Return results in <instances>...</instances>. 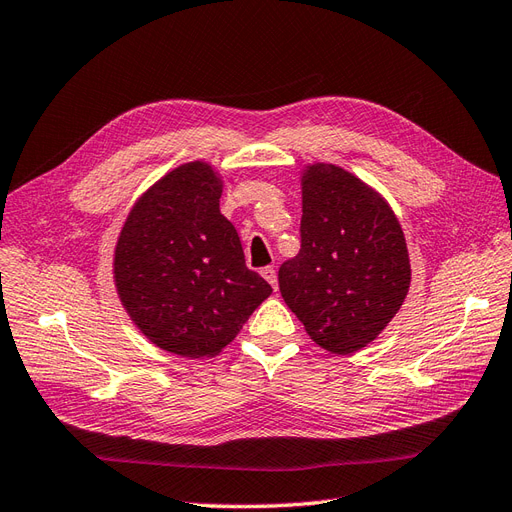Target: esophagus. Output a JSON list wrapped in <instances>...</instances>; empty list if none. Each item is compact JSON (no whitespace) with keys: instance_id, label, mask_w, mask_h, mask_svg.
I'll return each mask as SVG.
<instances>
[{"instance_id":"1","label":"esophagus","mask_w":512,"mask_h":512,"mask_svg":"<svg viewBox=\"0 0 512 512\" xmlns=\"http://www.w3.org/2000/svg\"><path fill=\"white\" fill-rule=\"evenodd\" d=\"M259 274L264 276V279L272 285V289H276V272H274V268H270V266L268 268H261Z\"/></svg>"}]
</instances>
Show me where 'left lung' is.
Returning a JSON list of instances; mask_svg holds the SVG:
<instances>
[{
  "mask_svg": "<svg viewBox=\"0 0 512 512\" xmlns=\"http://www.w3.org/2000/svg\"><path fill=\"white\" fill-rule=\"evenodd\" d=\"M300 253L279 270L285 304L332 354H354L399 313L412 281L403 229L390 203L352 171H300Z\"/></svg>",
  "mask_w": 512,
  "mask_h": 512,
  "instance_id": "1",
  "label": "left lung"
}]
</instances>
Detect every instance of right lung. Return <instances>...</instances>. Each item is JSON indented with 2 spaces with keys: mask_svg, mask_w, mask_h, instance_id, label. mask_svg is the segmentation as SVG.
<instances>
[{
  "mask_svg": "<svg viewBox=\"0 0 512 512\" xmlns=\"http://www.w3.org/2000/svg\"><path fill=\"white\" fill-rule=\"evenodd\" d=\"M221 195L223 175L212 163H184L139 195L115 242L113 283L124 311L169 354L218 356L272 294L246 268Z\"/></svg>",
  "mask_w": 512,
  "mask_h": 512,
  "instance_id": "obj_1",
  "label": "right lung"
}]
</instances>
